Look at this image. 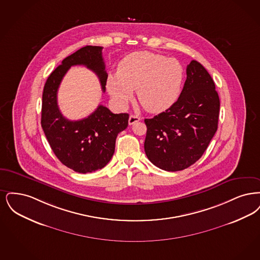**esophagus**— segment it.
Here are the masks:
<instances>
[{"label": "esophagus", "instance_id": "34e87169", "mask_svg": "<svg viewBox=\"0 0 260 260\" xmlns=\"http://www.w3.org/2000/svg\"><path fill=\"white\" fill-rule=\"evenodd\" d=\"M140 117L139 116H137V115H134V114H131L130 116H129V120H128V122H129V124L132 125L136 123V122H138V121H140Z\"/></svg>", "mask_w": 260, "mask_h": 260}]
</instances>
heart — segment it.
I'll use <instances>...</instances> for the list:
<instances>
[{"instance_id": "b5f03b06", "label": "heart", "mask_w": 260, "mask_h": 260, "mask_svg": "<svg viewBox=\"0 0 260 260\" xmlns=\"http://www.w3.org/2000/svg\"><path fill=\"white\" fill-rule=\"evenodd\" d=\"M182 79V68L174 58L138 51L125 56L117 74L107 79L113 100L124 107L137 92L139 104L149 113H161L176 101Z\"/></svg>"}]
</instances>
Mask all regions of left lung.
Returning a JSON list of instances; mask_svg holds the SVG:
<instances>
[{
	"mask_svg": "<svg viewBox=\"0 0 260 260\" xmlns=\"http://www.w3.org/2000/svg\"><path fill=\"white\" fill-rule=\"evenodd\" d=\"M219 98L214 80L192 60L178 101L168 110L145 119L147 158L160 169L177 172L201 158L217 130Z\"/></svg>",
	"mask_w": 260,
	"mask_h": 260,
	"instance_id": "left-lung-1",
	"label": "left lung"
}]
</instances>
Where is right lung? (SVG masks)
<instances>
[{
    "mask_svg": "<svg viewBox=\"0 0 260 260\" xmlns=\"http://www.w3.org/2000/svg\"><path fill=\"white\" fill-rule=\"evenodd\" d=\"M102 49V46L86 45L66 57L46 79L43 92L41 123L48 144L62 164L81 174L102 169L110 162L116 137L128 126V113H113L102 105L87 117L76 121L64 117L58 108L57 91L72 66L83 65L93 71L105 92L108 74Z\"/></svg>",
    "mask_w": 260,
    "mask_h": 260,
    "instance_id": "right-lung-1",
    "label": "right lung"
}]
</instances>
